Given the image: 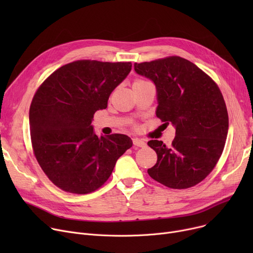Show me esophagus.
<instances>
[{"label": "esophagus", "mask_w": 253, "mask_h": 253, "mask_svg": "<svg viewBox=\"0 0 253 253\" xmlns=\"http://www.w3.org/2000/svg\"><path fill=\"white\" fill-rule=\"evenodd\" d=\"M133 144L134 145H136V147H139V148H144L145 145H147V143H145V141L144 140H142V139H140V138H137V137H134L133 139Z\"/></svg>", "instance_id": "1"}]
</instances>
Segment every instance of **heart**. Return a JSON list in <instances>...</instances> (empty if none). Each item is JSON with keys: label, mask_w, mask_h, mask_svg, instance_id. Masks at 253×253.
<instances>
[{"label": "heart", "mask_w": 253, "mask_h": 253, "mask_svg": "<svg viewBox=\"0 0 253 253\" xmlns=\"http://www.w3.org/2000/svg\"><path fill=\"white\" fill-rule=\"evenodd\" d=\"M141 82H143V81H140V80H138V81H135V82H134V84H136V83H141Z\"/></svg>", "instance_id": "heart-1"}]
</instances>
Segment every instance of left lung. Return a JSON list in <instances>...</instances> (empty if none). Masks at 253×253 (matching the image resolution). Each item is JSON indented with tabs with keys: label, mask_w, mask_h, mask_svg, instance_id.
Masks as SVG:
<instances>
[{
	"label": "left lung",
	"mask_w": 253,
	"mask_h": 253,
	"mask_svg": "<svg viewBox=\"0 0 253 253\" xmlns=\"http://www.w3.org/2000/svg\"><path fill=\"white\" fill-rule=\"evenodd\" d=\"M134 70L156 86L157 117L175 128L170 147L161 140L148 142L158 156L148 173L171 189L194 187L214 168L227 139L229 116L219 88L178 56L134 63Z\"/></svg>",
	"instance_id": "1"
}]
</instances>
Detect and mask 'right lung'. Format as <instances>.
<instances>
[{"mask_svg": "<svg viewBox=\"0 0 253 253\" xmlns=\"http://www.w3.org/2000/svg\"><path fill=\"white\" fill-rule=\"evenodd\" d=\"M131 66V62L74 61L51 74L36 92L30 109L34 153L45 174L61 190L94 192L132 147L129 136H98L92 125L93 115L108 108L111 93Z\"/></svg>", "mask_w": 253, "mask_h": 253, "instance_id": "right-lung-1", "label": "right lung"}]
</instances>
